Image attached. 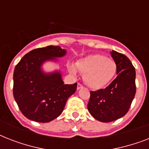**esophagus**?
<instances>
[{
    "mask_svg": "<svg viewBox=\"0 0 149 149\" xmlns=\"http://www.w3.org/2000/svg\"><path fill=\"white\" fill-rule=\"evenodd\" d=\"M83 87V85L80 84H77V90H79L80 88H82Z\"/></svg>",
    "mask_w": 149,
    "mask_h": 149,
    "instance_id": "esophagus-1",
    "label": "esophagus"
}]
</instances>
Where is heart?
Instances as JSON below:
<instances>
[{
	"label": "heart",
	"instance_id": "heart-1",
	"mask_svg": "<svg viewBox=\"0 0 149 149\" xmlns=\"http://www.w3.org/2000/svg\"><path fill=\"white\" fill-rule=\"evenodd\" d=\"M74 65H69L70 72L76 75L77 68L84 75V81L90 87L100 89L107 86L114 78L117 73V64L105 56L94 54L79 59Z\"/></svg>",
	"mask_w": 149,
	"mask_h": 149
}]
</instances>
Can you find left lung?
Instances as JSON below:
<instances>
[{
  "label": "left lung",
  "mask_w": 149,
  "mask_h": 149,
  "mask_svg": "<svg viewBox=\"0 0 149 149\" xmlns=\"http://www.w3.org/2000/svg\"><path fill=\"white\" fill-rule=\"evenodd\" d=\"M111 55L117 64L118 77L105 89L91 91L87 108L101 122L122 118L129 110L136 93L135 69L127 56L116 51Z\"/></svg>",
  "instance_id": "left-lung-1"
}]
</instances>
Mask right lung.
<instances>
[{
    "label": "right lung",
    "instance_id": "obj_1",
    "mask_svg": "<svg viewBox=\"0 0 149 149\" xmlns=\"http://www.w3.org/2000/svg\"><path fill=\"white\" fill-rule=\"evenodd\" d=\"M66 54L59 46L49 45L27 53L15 66L13 94L20 111L28 119L46 123L64 110L68 98L77 91V83L64 84L59 71L43 72L46 61H56Z\"/></svg>",
    "mask_w": 149,
    "mask_h": 149
}]
</instances>
